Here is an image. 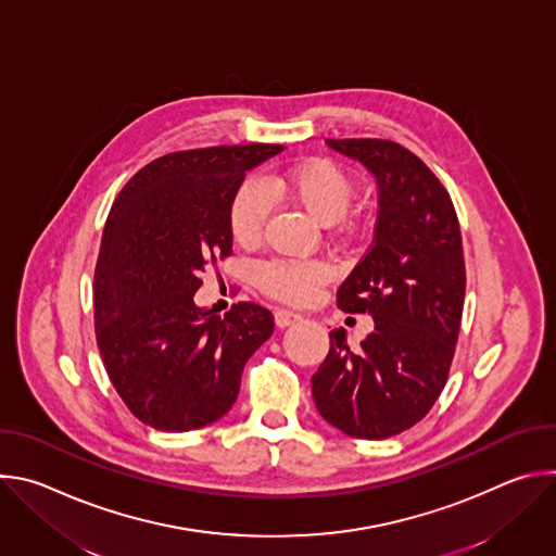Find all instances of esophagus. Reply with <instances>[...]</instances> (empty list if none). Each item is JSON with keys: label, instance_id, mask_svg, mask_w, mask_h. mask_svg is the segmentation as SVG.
Segmentation results:
<instances>
[{"label": "esophagus", "instance_id": "esophagus-1", "mask_svg": "<svg viewBox=\"0 0 556 556\" xmlns=\"http://www.w3.org/2000/svg\"><path fill=\"white\" fill-rule=\"evenodd\" d=\"M303 319V316L299 314V312H292V309H277L275 312V324H277V328H290V326H294V324H299Z\"/></svg>", "mask_w": 556, "mask_h": 556}]
</instances>
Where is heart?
<instances>
[{"label":"heart","instance_id":"obj_1","mask_svg":"<svg viewBox=\"0 0 556 556\" xmlns=\"http://www.w3.org/2000/svg\"><path fill=\"white\" fill-rule=\"evenodd\" d=\"M270 193L299 204L316 222L339 219L352 198V178L334 163L303 161L266 182L247 180L230 204V232L235 242L253 244L260 240L270 211ZM332 279V266L324 260H273L257 270L260 288L286 303H307L324 283Z\"/></svg>","mask_w":556,"mask_h":556}]
</instances>
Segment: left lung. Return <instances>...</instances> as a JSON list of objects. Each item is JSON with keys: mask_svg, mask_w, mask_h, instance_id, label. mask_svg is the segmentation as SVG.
Here are the masks:
<instances>
[{"mask_svg": "<svg viewBox=\"0 0 556 556\" xmlns=\"http://www.w3.org/2000/svg\"><path fill=\"white\" fill-rule=\"evenodd\" d=\"M378 185L374 242L339 288V307L367 312L374 332L352 350L345 330L312 376L314 405L352 438L382 440L420 422L453 361L466 270L453 202L433 172L399 142L326 140Z\"/></svg>", "mask_w": 556, "mask_h": 556, "instance_id": "1", "label": "left lung"}]
</instances>
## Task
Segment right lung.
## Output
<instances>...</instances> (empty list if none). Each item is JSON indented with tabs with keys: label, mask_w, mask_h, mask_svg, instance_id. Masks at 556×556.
Returning a JSON list of instances; mask_svg holds the SVG:
<instances>
[{
	"label": "right lung",
	"mask_w": 556,
	"mask_h": 556,
	"mask_svg": "<svg viewBox=\"0 0 556 556\" xmlns=\"http://www.w3.org/2000/svg\"><path fill=\"white\" fill-rule=\"evenodd\" d=\"M281 144L167 153L118 193L94 273V328L108 376L144 425L206 427L235 405L247 361L275 321L257 303L198 307L200 275L232 253L230 204Z\"/></svg>",
	"instance_id": "obj_1"
}]
</instances>
